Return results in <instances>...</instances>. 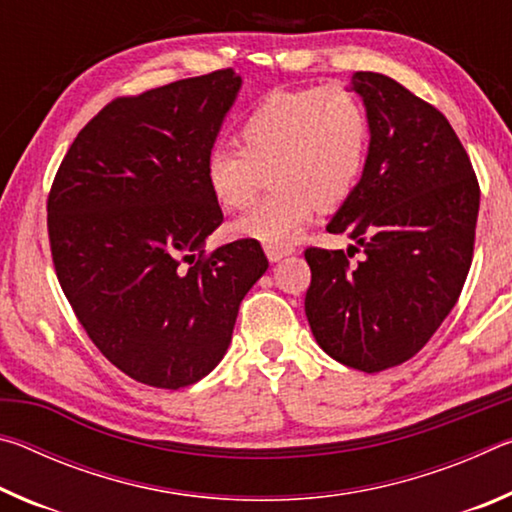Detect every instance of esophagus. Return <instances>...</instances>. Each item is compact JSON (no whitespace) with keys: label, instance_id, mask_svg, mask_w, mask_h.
<instances>
[{"label":"esophagus","instance_id":"34e87169","mask_svg":"<svg viewBox=\"0 0 512 512\" xmlns=\"http://www.w3.org/2000/svg\"><path fill=\"white\" fill-rule=\"evenodd\" d=\"M264 253H266V257L271 259V262H280L282 257H287V255H291L293 253V248L291 246H275V244H266L264 246Z\"/></svg>","mask_w":512,"mask_h":512}]
</instances>
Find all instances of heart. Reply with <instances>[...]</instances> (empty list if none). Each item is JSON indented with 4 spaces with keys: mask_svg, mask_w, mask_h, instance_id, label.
I'll use <instances>...</instances> for the list:
<instances>
[{
    "mask_svg": "<svg viewBox=\"0 0 512 512\" xmlns=\"http://www.w3.org/2000/svg\"><path fill=\"white\" fill-rule=\"evenodd\" d=\"M239 146H214L205 183L223 210L244 212L266 180L273 192L232 235L262 244H289L316 210H336L366 171L370 119L361 101L341 85L271 92L239 124Z\"/></svg>",
    "mask_w": 512,
    "mask_h": 512,
    "instance_id": "b5f03b06",
    "label": "heart"
}]
</instances>
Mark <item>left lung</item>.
Masks as SVG:
<instances>
[{
	"label": "left lung",
	"mask_w": 512,
	"mask_h": 512,
	"mask_svg": "<svg viewBox=\"0 0 512 512\" xmlns=\"http://www.w3.org/2000/svg\"><path fill=\"white\" fill-rule=\"evenodd\" d=\"M370 119L366 171L327 225L367 257L311 246L305 311L329 357L381 372L418 354L461 296L474 255L479 180L443 112L393 79L357 72ZM358 250V249H357Z\"/></svg>",
	"instance_id": "1"
}]
</instances>
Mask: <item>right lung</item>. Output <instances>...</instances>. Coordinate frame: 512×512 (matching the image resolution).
<instances>
[{
	"instance_id": "right-lung-1",
	"label": "right lung",
	"mask_w": 512,
	"mask_h": 512,
	"mask_svg": "<svg viewBox=\"0 0 512 512\" xmlns=\"http://www.w3.org/2000/svg\"><path fill=\"white\" fill-rule=\"evenodd\" d=\"M239 88L225 67L110 101L49 189L65 298L103 357L146 386L178 391L210 375L268 268L255 239L205 250L223 223L205 160Z\"/></svg>"
}]
</instances>
